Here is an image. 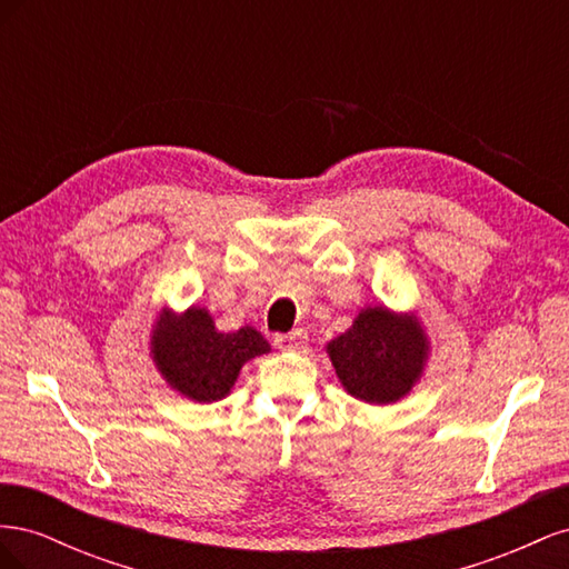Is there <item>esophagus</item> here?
Masks as SVG:
<instances>
[{"mask_svg": "<svg viewBox=\"0 0 569 569\" xmlns=\"http://www.w3.org/2000/svg\"><path fill=\"white\" fill-rule=\"evenodd\" d=\"M308 343V335L303 330H295L289 335H278L274 337V347L280 351H303Z\"/></svg>", "mask_w": 569, "mask_h": 569, "instance_id": "obj_1", "label": "esophagus"}]
</instances>
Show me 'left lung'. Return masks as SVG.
Here are the masks:
<instances>
[{"label":"left lung","instance_id":"obj_1","mask_svg":"<svg viewBox=\"0 0 569 569\" xmlns=\"http://www.w3.org/2000/svg\"><path fill=\"white\" fill-rule=\"evenodd\" d=\"M325 351L343 391L370 406H389L418 387L432 341L416 311L377 303L360 308L349 330L327 341Z\"/></svg>","mask_w":569,"mask_h":569}]
</instances>
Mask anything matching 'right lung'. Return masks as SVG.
<instances>
[{
	"label": "right lung",
	"mask_w": 569,
	"mask_h": 569,
	"mask_svg": "<svg viewBox=\"0 0 569 569\" xmlns=\"http://www.w3.org/2000/svg\"><path fill=\"white\" fill-rule=\"evenodd\" d=\"M270 353V343L251 325L222 332L209 308L163 306L149 332V356L163 382L194 403L230 396L249 360Z\"/></svg>",
	"instance_id": "obj_1"
}]
</instances>
